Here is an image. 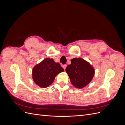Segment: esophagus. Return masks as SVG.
<instances>
[{"label": "esophagus", "instance_id": "obj_1", "mask_svg": "<svg viewBox=\"0 0 125 125\" xmlns=\"http://www.w3.org/2000/svg\"><path fill=\"white\" fill-rule=\"evenodd\" d=\"M62 68H63V69L65 70L66 68V67H67V65H63L62 66Z\"/></svg>", "mask_w": 125, "mask_h": 125}]
</instances>
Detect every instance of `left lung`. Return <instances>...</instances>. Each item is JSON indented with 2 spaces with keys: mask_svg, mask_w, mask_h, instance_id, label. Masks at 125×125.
<instances>
[{
  "mask_svg": "<svg viewBox=\"0 0 125 125\" xmlns=\"http://www.w3.org/2000/svg\"><path fill=\"white\" fill-rule=\"evenodd\" d=\"M71 63L66 69L72 84L78 89H82L92 80L94 69L90 63L81 58L71 60Z\"/></svg>",
  "mask_w": 125,
  "mask_h": 125,
  "instance_id": "left-lung-1",
  "label": "left lung"
}]
</instances>
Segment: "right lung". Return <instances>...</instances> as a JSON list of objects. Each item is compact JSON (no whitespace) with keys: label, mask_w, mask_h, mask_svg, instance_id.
Instances as JSON below:
<instances>
[{"label":"right lung","mask_w":125,"mask_h":125,"mask_svg":"<svg viewBox=\"0 0 125 125\" xmlns=\"http://www.w3.org/2000/svg\"><path fill=\"white\" fill-rule=\"evenodd\" d=\"M62 71L63 69L58 62L47 58L34 67L32 78L37 85L45 88L52 84L56 75Z\"/></svg>","instance_id":"1"}]
</instances>
